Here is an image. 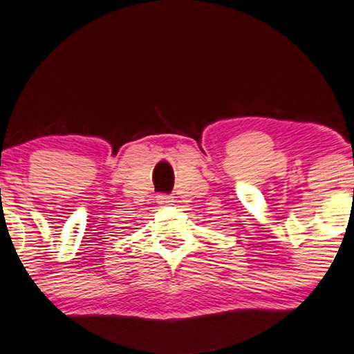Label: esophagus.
Returning <instances> with one entry per match:
<instances>
[{"instance_id": "esophagus-1", "label": "esophagus", "mask_w": 354, "mask_h": 354, "mask_svg": "<svg viewBox=\"0 0 354 354\" xmlns=\"http://www.w3.org/2000/svg\"><path fill=\"white\" fill-rule=\"evenodd\" d=\"M156 200H158V205H161V206L173 205V198L168 196V194H160V196H156Z\"/></svg>"}]
</instances>
